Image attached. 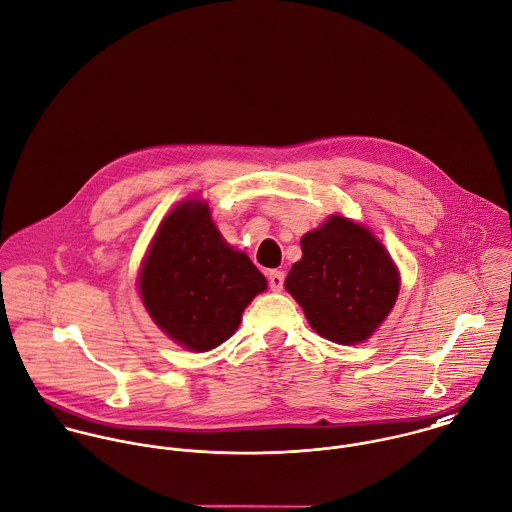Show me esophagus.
Masks as SVG:
<instances>
[{
    "label": "esophagus",
    "mask_w": 512,
    "mask_h": 512,
    "mask_svg": "<svg viewBox=\"0 0 512 512\" xmlns=\"http://www.w3.org/2000/svg\"><path fill=\"white\" fill-rule=\"evenodd\" d=\"M269 285L273 291H281L285 285V273L283 271H271L269 273Z\"/></svg>",
    "instance_id": "1"
}]
</instances>
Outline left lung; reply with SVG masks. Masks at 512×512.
<instances>
[{
	"instance_id": "1",
	"label": "left lung",
	"mask_w": 512,
	"mask_h": 512,
	"mask_svg": "<svg viewBox=\"0 0 512 512\" xmlns=\"http://www.w3.org/2000/svg\"><path fill=\"white\" fill-rule=\"evenodd\" d=\"M285 289L303 307L308 324L336 344H360L398 301L400 273L374 233L342 215H330L301 239Z\"/></svg>"
}]
</instances>
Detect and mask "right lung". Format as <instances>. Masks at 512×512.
I'll return each mask as SVG.
<instances>
[{
    "instance_id": "1",
    "label": "right lung",
    "mask_w": 512,
    "mask_h": 512,
    "mask_svg": "<svg viewBox=\"0 0 512 512\" xmlns=\"http://www.w3.org/2000/svg\"><path fill=\"white\" fill-rule=\"evenodd\" d=\"M265 289L267 279L221 237L209 205L198 198L176 205L162 219L138 275L150 318L192 352L223 344Z\"/></svg>"
}]
</instances>
